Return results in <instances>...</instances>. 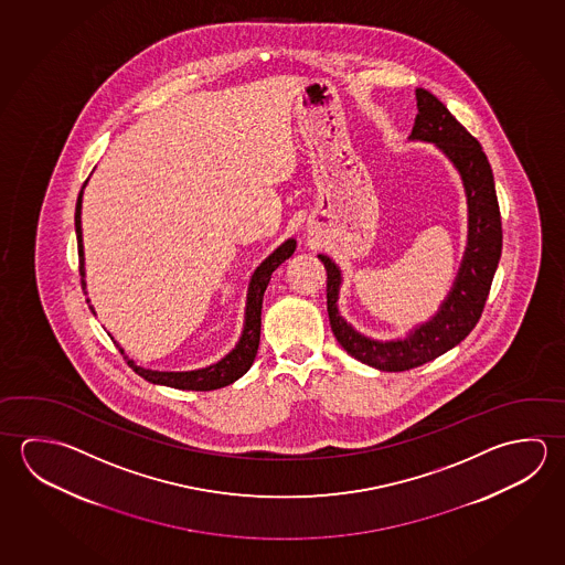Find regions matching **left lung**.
Segmentation results:
<instances>
[{
	"instance_id": "8db88e82",
	"label": "left lung",
	"mask_w": 565,
	"mask_h": 565,
	"mask_svg": "<svg viewBox=\"0 0 565 565\" xmlns=\"http://www.w3.org/2000/svg\"><path fill=\"white\" fill-rule=\"evenodd\" d=\"M415 127L411 140L433 142L455 164L465 184L468 204V239L465 256L445 301L435 316L413 327L405 337L376 341L359 333L339 313L341 269L319 254L327 271V313L339 345L356 361L379 371H408L425 365L458 345L482 316L502 254V222L495 199L494 174L480 142L426 89H416Z\"/></svg>"
}]
</instances>
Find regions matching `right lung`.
Here are the masks:
<instances>
[{"label":"right lung","instance_id":"add662e5","mask_svg":"<svg viewBox=\"0 0 565 565\" xmlns=\"http://www.w3.org/2000/svg\"><path fill=\"white\" fill-rule=\"evenodd\" d=\"M87 182L81 189L77 209H75V232H77V246H79V274L83 289H87V281H85V252H83V230H81V204H83V190L87 186ZM294 252H296V239H286L252 274L248 297H246L244 329H242L238 343L230 351L228 355L222 356L220 361L212 363V365L194 369V371H152V369L137 365L132 359L125 355V349L117 343L120 353L127 359L130 369L135 373H139L145 381H149L152 385L172 386V388H182V391H214V388L232 385L234 381H238L239 376L246 375L249 366L254 363V359H256V353H258L259 331H262V301H264L266 287H268L269 279H271V274L287 258H291ZM87 303H89V299H87ZM89 307L90 311L95 313L93 306Z\"/></svg>","mask_w":565,"mask_h":565}]
</instances>
